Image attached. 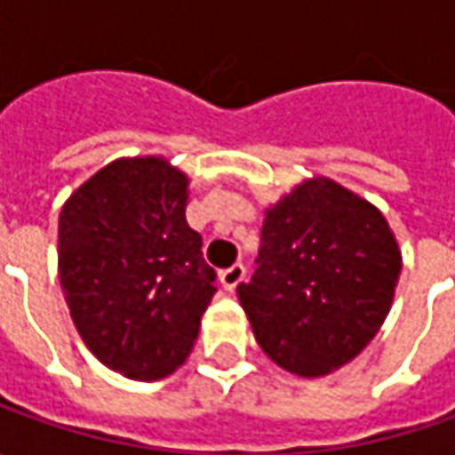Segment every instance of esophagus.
<instances>
[{"instance_id": "esophagus-1", "label": "esophagus", "mask_w": 455, "mask_h": 455, "mask_svg": "<svg viewBox=\"0 0 455 455\" xmlns=\"http://www.w3.org/2000/svg\"><path fill=\"white\" fill-rule=\"evenodd\" d=\"M243 278H245V266H243V263H235V266H230V268H225V271L220 273L222 289L230 291V293L243 283Z\"/></svg>"}]
</instances>
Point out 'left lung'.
I'll list each match as a JSON object with an SVG mask.
<instances>
[{"instance_id":"left-lung-1","label":"left lung","mask_w":455,"mask_h":455,"mask_svg":"<svg viewBox=\"0 0 455 455\" xmlns=\"http://www.w3.org/2000/svg\"><path fill=\"white\" fill-rule=\"evenodd\" d=\"M400 268L382 212L316 177L266 212L255 273L237 286V299L275 364L322 377L375 337L393 306Z\"/></svg>"}]
</instances>
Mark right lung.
Here are the masks:
<instances>
[{"mask_svg": "<svg viewBox=\"0 0 455 455\" xmlns=\"http://www.w3.org/2000/svg\"><path fill=\"white\" fill-rule=\"evenodd\" d=\"M184 207L187 177L147 156L103 166L60 212L58 266L73 323L106 367L132 379H159L189 357L218 291Z\"/></svg>", "mask_w": 455, "mask_h": 455, "instance_id": "obj_1", "label": "right lung"}]
</instances>
